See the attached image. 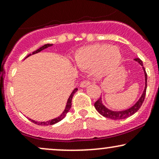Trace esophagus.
Instances as JSON below:
<instances>
[{"instance_id": "1", "label": "esophagus", "mask_w": 159, "mask_h": 159, "mask_svg": "<svg viewBox=\"0 0 159 159\" xmlns=\"http://www.w3.org/2000/svg\"><path fill=\"white\" fill-rule=\"evenodd\" d=\"M90 81H87V80H86V81H82L81 83V84H80V87H87L88 85H90Z\"/></svg>"}]
</instances>
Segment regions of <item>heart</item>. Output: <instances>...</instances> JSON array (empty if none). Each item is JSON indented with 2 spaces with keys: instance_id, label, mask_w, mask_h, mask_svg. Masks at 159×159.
Wrapping results in <instances>:
<instances>
[{
  "instance_id": "heart-1",
  "label": "heart",
  "mask_w": 159,
  "mask_h": 159,
  "mask_svg": "<svg viewBox=\"0 0 159 159\" xmlns=\"http://www.w3.org/2000/svg\"><path fill=\"white\" fill-rule=\"evenodd\" d=\"M121 57V52L117 47L96 44L78 49L74 61L80 68L93 69L97 76H105L116 68Z\"/></svg>"
}]
</instances>
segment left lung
Listing matches in <instances>:
<instances>
[{
	"instance_id": "1",
	"label": "left lung",
	"mask_w": 159,
	"mask_h": 159,
	"mask_svg": "<svg viewBox=\"0 0 159 159\" xmlns=\"http://www.w3.org/2000/svg\"><path fill=\"white\" fill-rule=\"evenodd\" d=\"M134 61L138 62L140 65H141L143 66V62L139 58H135ZM143 70L144 72V75H145V87H144V90L142 93L140 98L138 99V101L133 105L132 107H129V108L126 109V110L124 111H111L110 109L107 108L105 105H103L102 101V97H100L97 101L94 104L95 108L96 109V111L99 113L100 114L102 115L105 117L109 118V119L112 120H122V119H125V118L129 117L130 116H132L140 109V107H141L142 104H143L144 98H145L146 96V91H147V75L146 72L145 68L143 66Z\"/></svg>"
}]
</instances>
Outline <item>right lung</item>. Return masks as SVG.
Wrapping results in <instances>:
<instances>
[{
    "label": "right lung",
    "instance_id": "obj_1",
    "mask_svg": "<svg viewBox=\"0 0 159 159\" xmlns=\"http://www.w3.org/2000/svg\"><path fill=\"white\" fill-rule=\"evenodd\" d=\"M52 45H53L52 44H45V45H43V46L40 47V48H39V49H37V50H36L35 52H33L32 54H28V55H27V56L26 57V58L28 57L29 56L32 55V54H36V53H39V52H41V51L44 50V49L48 48V47H50V46H52ZM77 90H78V89L75 88V89H74L73 91H72V93H71L70 96H69L68 100H67L66 105V107H65L64 111H63V113H62V114H61V115H60L59 116H57V117L54 118V119H52V120H48V121H46V122H39V121H35V120H31V119H29V120H31L33 123H34L35 124H37V125H54V124H55V123H58V122H60V121H61V120H62L63 119V118L65 117L67 113L69 112V111L70 110L71 106H72V97H73L74 94L75 93V92H76V91H77Z\"/></svg>",
    "mask_w": 159,
    "mask_h": 159
}]
</instances>
